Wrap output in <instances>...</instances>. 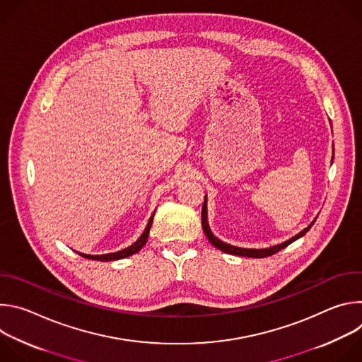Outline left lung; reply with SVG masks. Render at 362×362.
<instances>
[{"mask_svg": "<svg viewBox=\"0 0 362 362\" xmlns=\"http://www.w3.org/2000/svg\"><path fill=\"white\" fill-rule=\"evenodd\" d=\"M206 204H208V203H206V196H204V202H203V206H202V228H203L204 235L208 236L209 242H211L215 247L221 249V250H222V252H225V253L238 255V256H247V257H267V256L275 255L276 252H279L281 249L286 247L288 245H291V243H292V242H295L296 239L302 238V236H303L309 229H311V226L315 223V221H314V222H311V225H309L308 228H305V229H303L302 232H299L298 235H295L293 238H291L289 240H285L284 243H279V245H275V246H271V247H265V249H246V247H238V246H233V245H229V243L222 242L221 239H218V238L212 233V230H211V228H209V223H208V206H206Z\"/></svg>", "mask_w": 362, "mask_h": 362, "instance_id": "obj_1", "label": "left lung"}]
</instances>
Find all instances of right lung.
Wrapping results in <instances>:
<instances>
[{"label":"right lung","mask_w":362,"mask_h":362,"mask_svg":"<svg viewBox=\"0 0 362 362\" xmlns=\"http://www.w3.org/2000/svg\"><path fill=\"white\" fill-rule=\"evenodd\" d=\"M153 216L154 214L150 216L148 219V223L144 229V232L141 233V236L133 243L130 245L129 247L126 249H122V250H117V252H113V253H105V255H86V253H81V252H77L80 256L83 257H87V259H93V261H101V262H109V261H117V259H123V257H127L130 255H134L137 253L147 242V238H148V232H150V228H151V223H153Z\"/></svg>","instance_id":"right-lung-1"}]
</instances>
